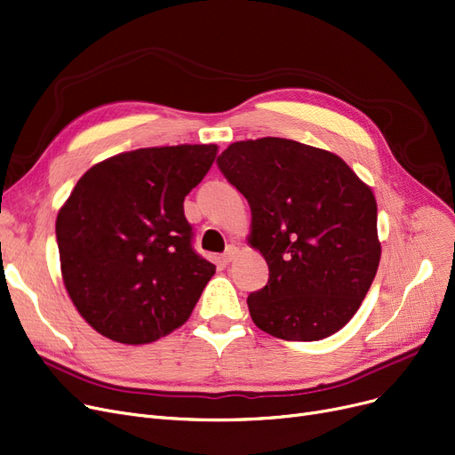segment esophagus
<instances>
[{
	"label": "esophagus",
	"instance_id": "obj_1",
	"mask_svg": "<svg viewBox=\"0 0 455 455\" xmlns=\"http://www.w3.org/2000/svg\"><path fill=\"white\" fill-rule=\"evenodd\" d=\"M238 254H240V249H238V247H235V245H228V249H227L225 254H223V262H225V264H230Z\"/></svg>",
	"mask_w": 455,
	"mask_h": 455
}]
</instances>
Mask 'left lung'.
<instances>
[{"label":"left lung","mask_w":455,"mask_h":455,"mask_svg":"<svg viewBox=\"0 0 455 455\" xmlns=\"http://www.w3.org/2000/svg\"><path fill=\"white\" fill-rule=\"evenodd\" d=\"M217 165L247 199V243L269 267L247 298L254 325L293 342L340 331L381 259L371 188L337 154L281 137L232 143Z\"/></svg>","instance_id":"1"}]
</instances>
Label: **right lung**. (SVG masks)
Segmentation results:
<instances>
[{
  "mask_svg": "<svg viewBox=\"0 0 455 455\" xmlns=\"http://www.w3.org/2000/svg\"><path fill=\"white\" fill-rule=\"evenodd\" d=\"M217 145L137 148L92 165L57 213L61 275L102 337L140 346L188 322L215 266L191 249L186 195Z\"/></svg>",
  "mask_w": 455,
  "mask_h": 455,
  "instance_id": "add662e5",
  "label": "right lung"
}]
</instances>
